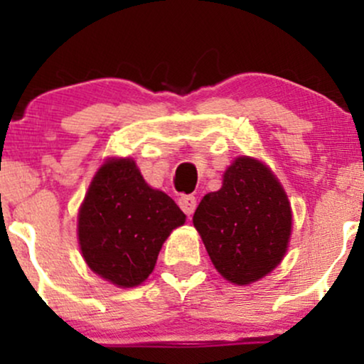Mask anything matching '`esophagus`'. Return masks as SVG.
Masks as SVG:
<instances>
[{
	"label": "esophagus",
	"mask_w": 364,
	"mask_h": 364,
	"mask_svg": "<svg viewBox=\"0 0 364 364\" xmlns=\"http://www.w3.org/2000/svg\"><path fill=\"white\" fill-rule=\"evenodd\" d=\"M178 205L181 207V210L185 212L186 215H191L196 208V198L193 195H181L178 198Z\"/></svg>",
	"instance_id": "1"
}]
</instances>
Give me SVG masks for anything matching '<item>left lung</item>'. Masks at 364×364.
Listing matches in <instances>:
<instances>
[{
    "label": "left lung",
    "mask_w": 364,
    "mask_h": 364,
    "mask_svg": "<svg viewBox=\"0 0 364 364\" xmlns=\"http://www.w3.org/2000/svg\"><path fill=\"white\" fill-rule=\"evenodd\" d=\"M193 224L220 275L250 284L282 260L292 215L287 195L270 169L240 157L225 171L223 188L203 196Z\"/></svg>",
    "instance_id": "1"
}]
</instances>
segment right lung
<instances>
[{"label":"right lung","mask_w":364,"mask_h":364,"mask_svg":"<svg viewBox=\"0 0 364 364\" xmlns=\"http://www.w3.org/2000/svg\"><path fill=\"white\" fill-rule=\"evenodd\" d=\"M185 219L171 196L145 183L132 159H112L92 179L78 214L83 258L106 281L139 286L156 267L166 237Z\"/></svg>","instance_id":"add662e5"}]
</instances>
